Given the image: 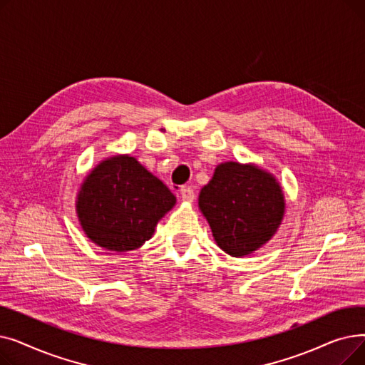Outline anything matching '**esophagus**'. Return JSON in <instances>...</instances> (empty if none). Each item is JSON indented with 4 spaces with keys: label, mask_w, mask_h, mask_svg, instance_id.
I'll list each match as a JSON object with an SVG mask.
<instances>
[{
    "label": "esophagus",
    "mask_w": 365,
    "mask_h": 365,
    "mask_svg": "<svg viewBox=\"0 0 365 365\" xmlns=\"http://www.w3.org/2000/svg\"><path fill=\"white\" fill-rule=\"evenodd\" d=\"M180 198L186 202H192L195 200V192L190 186H182L180 189Z\"/></svg>",
    "instance_id": "34e87169"
}]
</instances>
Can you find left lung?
<instances>
[{
	"label": "left lung",
	"instance_id": "8db88e82",
	"mask_svg": "<svg viewBox=\"0 0 365 365\" xmlns=\"http://www.w3.org/2000/svg\"><path fill=\"white\" fill-rule=\"evenodd\" d=\"M198 205L225 253L244 257L269 241L284 216L277 179L255 164L222 163L200 192Z\"/></svg>",
	"mask_w": 365,
	"mask_h": 365
}]
</instances>
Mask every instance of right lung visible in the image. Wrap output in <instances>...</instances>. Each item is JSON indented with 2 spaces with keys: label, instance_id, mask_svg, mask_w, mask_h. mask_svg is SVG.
<instances>
[{
  "label": "right lung",
  "instance_id": "obj_1",
  "mask_svg": "<svg viewBox=\"0 0 365 365\" xmlns=\"http://www.w3.org/2000/svg\"><path fill=\"white\" fill-rule=\"evenodd\" d=\"M175 204L170 189L136 158L115 155L86 178L76 215L94 244L123 253L143 245Z\"/></svg>",
  "mask_w": 365,
  "mask_h": 365
}]
</instances>
